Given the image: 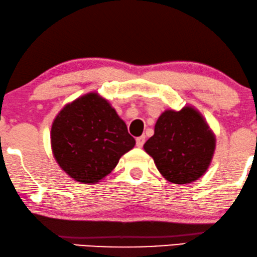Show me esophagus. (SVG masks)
<instances>
[{
	"mask_svg": "<svg viewBox=\"0 0 257 257\" xmlns=\"http://www.w3.org/2000/svg\"><path fill=\"white\" fill-rule=\"evenodd\" d=\"M144 142H146V136H140L136 139V146L139 148H142Z\"/></svg>",
	"mask_w": 257,
	"mask_h": 257,
	"instance_id": "1",
	"label": "esophagus"
}]
</instances>
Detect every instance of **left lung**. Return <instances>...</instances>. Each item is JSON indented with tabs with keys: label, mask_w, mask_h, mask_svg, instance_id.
I'll return each instance as SVG.
<instances>
[{
	"label": "left lung",
	"mask_w": 257,
	"mask_h": 257,
	"mask_svg": "<svg viewBox=\"0 0 257 257\" xmlns=\"http://www.w3.org/2000/svg\"><path fill=\"white\" fill-rule=\"evenodd\" d=\"M215 143L204 116L194 107L185 106L180 110H164L143 148L166 180L189 184L207 171Z\"/></svg>",
	"instance_id": "8db88e82"
}]
</instances>
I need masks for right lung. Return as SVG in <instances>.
<instances>
[{
    "label": "right lung",
    "instance_id": "right-lung-1",
    "mask_svg": "<svg viewBox=\"0 0 257 257\" xmlns=\"http://www.w3.org/2000/svg\"><path fill=\"white\" fill-rule=\"evenodd\" d=\"M135 143L124 121L96 92L65 104L51 127V148L58 165L84 184L101 182Z\"/></svg>",
    "mask_w": 257,
    "mask_h": 257
}]
</instances>
